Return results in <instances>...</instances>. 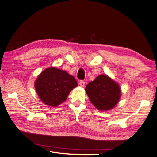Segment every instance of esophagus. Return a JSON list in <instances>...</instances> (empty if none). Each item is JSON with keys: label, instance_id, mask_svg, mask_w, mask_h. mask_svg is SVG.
<instances>
[{"label": "esophagus", "instance_id": "obj_1", "mask_svg": "<svg viewBox=\"0 0 157 157\" xmlns=\"http://www.w3.org/2000/svg\"><path fill=\"white\" fill-rule=\"evenodd\" d=\"M79 85H80V86L84 87V85H85V82L83 80H82V81L79 82Z\"/></svg>", "mask_w": 157, "mask_h": 157}]
</instances>
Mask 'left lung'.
<instances>
[{
  "mask_svg": "<svg viewBox=\"0 0 157 157\" xmlns=\"http://www.w3.org/2000/svg\"><path fill=\"white\" fill-rule=\"evenodd\" d=\"M85 90L91 103L100 110L112 109L121 96L119 85L106 75L97 77L86 85Z\"/></svg>",
  "mask_w": 157,
  "mask_h": 157,
  "instance_id": "8db88e82",
  "label": "left lung"
}]
</instances>
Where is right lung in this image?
<instances>
[{
	"instance_id": "add662e5",
	"label": "right lung",
	"mask_w": 157,
	"mask_h": 157,
	"mask_svg": "<svg viewBox=\"0 0 157 157\" xmlns=\"http://www.w3.org/2000/svg\"><path fill=\"white\" fill-rule=\"evenodd\" d=\"M77 86L73 76L54 67L42 71L35 82L36 90L42 101L53 107L66 100L70 91Z\"/></svg>"
}]
</instances>
